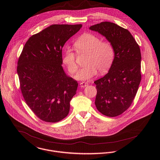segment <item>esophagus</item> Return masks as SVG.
Wrapping results in <instances>:
<instances>
[{"instance_id": "34e87169", "label": "esophagus", "mask_w": 160, "mask_h": 160, "mask_svg": "<svg viewBox=\"0 0 160 160\" xmlns=\"http://www.w3.org/2000/svg\"><path fill=\"white\" fill-rule=\"evenodd\" d=\"M88 85V83H85V82H82V83H80V87H82V88L86 87H87Z\"/></svg>"}]
</instances>
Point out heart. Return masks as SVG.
I'll use <instances>...</instances> for the list:
<instances>
[{
    "label": "heart",
    "instance_id": "1",
    "mask_svg": "<svg viewBox=\"0 0 160 160\" xmlns=\"http://www.w3.org/2000/svg\"><path fill=\"white\" fill-rule=\"evenodd\" d=\"M79 53L88 55L85 67L80 68L75 78L78 80H88L95 77L98 71L104 73L108 71L114 62L115 49L109 41H102L98 36L92 33H84L73 44ZM62 63L70 74L77 70L75 54L70 48H66L62 58Z\"/></svg>",
    "mask_w": 160,
    "mask_h": 160
}]
</instances>
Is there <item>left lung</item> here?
<instances>
[{"instance_id":"1","label":"left lung","mask_w":160,"mask_h":160,"mask_svg":"<svg viewBox=\"0 0 160 160\" xmlns=\"http://www.w3.org/2000/svg\"><path fill=\"white\" fill-rule=\"evenodd\" d=\"M100 33L115 49V58L108 73L94 82L97 109L108 117L126 111L132 103L141 81V53L131 33L114 23L103 22L90 27Z\"/></svg>"}]
</instances>
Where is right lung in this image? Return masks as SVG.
I'll return each mask as SVG.
<instances>
[{
  "instance_id": "right-lung-1",
  "label": "right lung",
  "mask_w": 160,
  "mask_h": 160,
  "mask_svg": "<svg viewBox=\"0 0 160 160\" xmlns=\"http://www.w3.org/2000/svg\"><path fill=\"white\" fill-rule=\"evenodd\" d=\"M82 25H52L27 41L17 65L22 93L41 120L57 122L70 110L78 83L65 73L62 49Z\"/></svg>"
}]
</instances>
